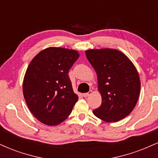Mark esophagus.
<instances>
[{
  "label": "esophagus",
  "instance_id": "34e87169",
  "mask_svg": "<svg viewBox=\"0 0 158 158\" xmlns=\"http://www.w3.org/2000/svg\"><path fill=\"white\" fill-rule=\"evenodd\" d=\"M91 94H92V90H90V91L88 92V93L83 94V97H88V96H90Z\"/></svg>",
  "mask_w": 158,
  "mask_h": 158
}]
</instances>
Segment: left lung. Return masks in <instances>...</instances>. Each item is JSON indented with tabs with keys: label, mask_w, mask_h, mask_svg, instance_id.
I'll list each match as a JSON object with an SVG mask.
<instances>
[{
	"label": "left lung",
	"mask_w": 158,
	"mask_h": 158,
	"mask_svg": "<svg viewBox=\"0 0 158 158\" xmlns=\"http://www.w3.org/2000/svg\"><path fill=\"white\" fill-rule=\"evenodd\" d=\"M85 54L97 74L102 96V104L93 110L94 114L106 122L121 120L133 110L140 91L135 65L117 50H88Z\"/></svg>",
	"instance_id": "8db88e82"
}]
</instances>
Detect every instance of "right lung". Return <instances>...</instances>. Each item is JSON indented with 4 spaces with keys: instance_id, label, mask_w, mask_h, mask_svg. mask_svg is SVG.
<instances>
[{
    "instance_id": "add662e5",
    "label": "right lung",
    "mask_w": 158,
    "mask_h": 158,
    "mask_svg": "<svg viewBox=\"0 0 158 158\" xmlns=\"http://www.w3.org/2000/svg\"><path fill=\"white\" fill-rule=\"evenodd\" d=\"M79 56L76 50L49 48L29 64L23 82V97L40 122L56 126L71 113L79 97L74 94L68 73Z\"/></svg>"
}]
</instances>
